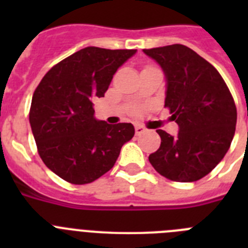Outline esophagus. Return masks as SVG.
Instances as JSON below:
<instances>
[{"instance_id": "1", "label": "esophagus", "mask_w": 248, "mask_h": 248, "mask_svg": "<svg viewBox=\"0 0 248 248\" xmlns=\"http://www.w3.org/2000/svg\"><path fill=\"white\" fill-rule=\"evenodd\" d=\"M135 133H137V135L143 134V133H145V128L141 125H135Z\"/></svg>"}]
</instances>
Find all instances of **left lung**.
<instances>
[{"instance_id":"obj_1","label":"left lung","mask_w":248,"mask_h":248,"mask_svg":"<svg viewBox=\"0 0 248 248\" xmlns=\"http://www.w3.org/2000/svg\"><path fill=\"white\" fill-rule=\"evenodd\" d=\"M143 52L165 74V107L179 125L176 137L156 130L161 144L149 161L170 180H200L231 145L237 122L233 98L217 69L191 48L171 45Z\"/></svg>"}]
</instances>
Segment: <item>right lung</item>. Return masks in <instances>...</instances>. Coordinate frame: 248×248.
<instances>
[{"mask_svg": "<svg viewBox=\"0 0 248 248\" xmlns=\"http://www.w3.org/2000/svg\"><path fill=\"white\" fill-rule=\"evenodd\" d=\"M137 49L85 47L54 65L34 91L30 124L39 156L49 170L76 185L99 179L134 137L130 123L94 117L113 76Z\"/></svg>", "mask_w": 248, "mask_h": 248, "instance_id": "add662e5", "label": "right lung"}]
</instances>
